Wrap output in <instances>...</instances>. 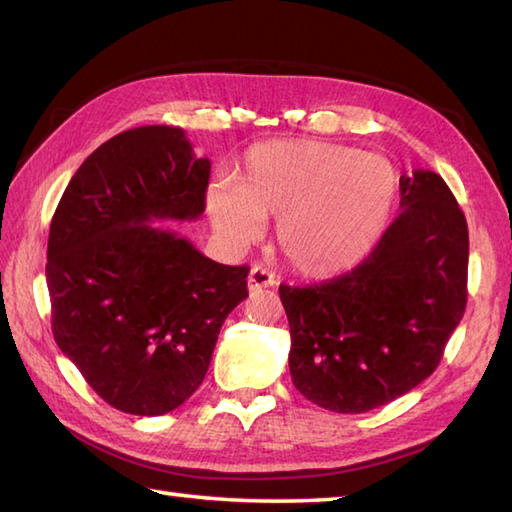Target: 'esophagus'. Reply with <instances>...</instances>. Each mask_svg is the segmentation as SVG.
<instances>
[{"label":"esophagus","mask_w":512,"mask_h":512,"mask_svg":"<svg viewBox=\"0 0 512 512\" xmlns=\"http://www.w3.org/2000/svg\"><path fill=\"white\" fill-rule=\"evenodd\" d=\"M275 284V275L270 273L268 268H264V266H253L250 268V273H248V290H262V288H268V286H273Z\"/></svg>","instance_id":"esophagus-1"}]
</instances>
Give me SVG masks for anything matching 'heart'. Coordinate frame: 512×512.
Listing matches in <instances>:
<instances>
[{
	"mask_svg": "<svg viewBox=\"0 0 512 512\" xmlns=\"http://www.w3.org/2000/svg\"><path fill=\"white\" fill-rule=\"evenodd\" d=\"M397 175L384 157L288 139L246 153L233 188L213 186L206 208L230 244H250L277 219V246L297 273L333 277L373 250L393 213Z\"/></svg>",
	"mask_w": 512,
	"mask_h": 512,
	"instance_id": "b5f03b06",
	"label": "heart"
}]
</instances>
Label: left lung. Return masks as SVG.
Returning <instances> with one entry per match:
<instances>
[{"mask_svg": "<svg viewBox=\"0 0 512 512\" xmlns=\"http://www.w3.org/2000/svg\"><path fill=\"white\" fill-rule=\"evenodd\" d=\"M402 213L350 273L279 286L295 388L355 415L406 395L435 373L468 297V226L433 170L399 177Z\"/></svg>", "mask_w": 512, "mask_h": 512, "instance_id": "1", "label": "left lung"}]
</instances>
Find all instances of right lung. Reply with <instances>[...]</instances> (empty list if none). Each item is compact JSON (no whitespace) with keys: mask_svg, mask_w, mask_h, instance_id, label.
<instances>
[{"mask_svg":"<svg viewBox=\"0 0 512 512\" xmlns=\"http://www.w3.org/2000/svg\"><path fill=\"white\" fill-rule=\"evenodd\" d=\"M208 177L182 128L124 130L77 168L50 222L55 342L122 413L182 406L204 382L224 319L248 297V266L217 264L150 226L202 215Z\"/></svg>","mask_w":512,"mask_h":512,"instance_id":"obj_1","label":"right lung"}]
</instances>
